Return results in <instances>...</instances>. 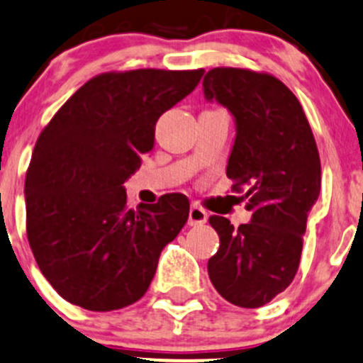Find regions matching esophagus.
Here are the masks:
<instances>
[{
  "label": "esophagus",
  "instance_id": "1",
  "mask_svg": "<svg viewBox=\"0 0 363 363\" xmlns=\"http://www.w3.org/2000/svg\"><path fill=\"white\" fill-rule=\"evenodd\" d=\"M207 219H208V212L205 211L201 205L193 203L191 208H189V219H188L189 226H201V224L207 223Z\"/></svg>",
  "mask_w": 363,
  "mask_h": 363
}]
</instances>
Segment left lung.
Here are the masks:
<instances>
[{
	"instance_id": "obj_1",
	"label": "left lung",
	"mask_w": 363,
	"mask_h": 363,
	"mask_svg": "<svg viewBox=\"0 0 363 363\" xmlns=\"http://www.w3.org/2000/svg\"><path fill=\"white\" fill-rule=\"evenodd\" d=\"M203 89L236 120L226 174L252 211L250 223L238 228L211 216L220 245L208 259V277L235 306H264L299 268L308 213L322 184L318 147L301 102L269 72L213 67Z\"/></svg>"
}]
</instances>
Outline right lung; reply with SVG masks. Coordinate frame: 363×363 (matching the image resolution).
<instances>
[{
  "label": "right lung",
  "mask_w": 363,
  "mask_h": 363,
  "mask_svg": "<svg viewBox=\"0 0 363 363\" xmlns=\"http://www.w3.org/2000/svg\"><path fill=\"white\" fill-rule=\"evenodd\" d=\"M203 72H102L41 130L26 174V230L38 268L67 303L113 311L146 294L189 200L170 193L133 211L123 182L155 146L158 118Z\"/></svg>",
  "instance_id": "right-lung-1"
}]
</instances>
